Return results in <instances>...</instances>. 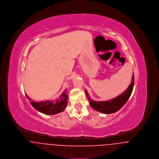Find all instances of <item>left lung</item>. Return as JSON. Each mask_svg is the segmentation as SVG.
Segmentation results:
<instances>
[{
	"label": "left lung",
	"mask_w": 159,
	"mask_h": 159,
	"mask_svg": "<svg viewBox=\"0 0 159 159\" xmlns=\"http://www.w3.org/2000/svg\"><path fill=\"white\" fill-rule=\"evenodd\" d=\"M134 85V75L133 74L132 82L129 86L128 88L117 97L107 101H95L90 98L87 91H85V92L89 104L93 109L102 113H114L120 110L127 102L133 91Z\"/></svg>",
	"instance_id": "left-lung-1"
}]
</instances>
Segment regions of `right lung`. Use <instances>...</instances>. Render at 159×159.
<instances>
[{
	"mask_svg": "<svg viewBox=\"0 0 159 159\" xmlns=\"http://www.w3.org/2000/svg\"><path fill=\"white\" fill-rule=\"evenodd\" d=\"M26 97L30 101V104L36 110L42 113L53 115L59 113L64 111V108L67 107L68 95L67 92H64L61 95L59 99H57L55 101H40V102H32L31 101V99L30 98L27 94Z\"/></svg>",
	"mask_w": 159,
	"mask_h": 159,
	"instance_id": "right-lung-1",
	"label": "right lung"
}]
</instances>
